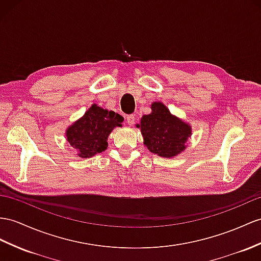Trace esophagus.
<instances>
[{
	"label": "esophagus",
	"mask_w": 261,
	"mask_h": 261,
	"mask_svg": "<svg viewBox=\"0 0 261 261\" xmlns=\"http://www.w3.org/2000/svg\"><path fill=\"white\" fill-rule=\"evenodd\" d=\"M126 123L128 125L134 124L135 123V116L133 115V114H132V115H127L126 116Z\"/></svg>",
	"instance_id": "obj_1"
}]
</instances>
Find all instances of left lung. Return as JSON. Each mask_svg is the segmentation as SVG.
I'll list each match as a JSON object with an SVG mask.
<instances>
[{
	"instance_id": "8db88e82",
	"label": "left lung",
	"mask_w": 261,
	"mask_h": 261,
	"mask_svg": "<svg viewBox=\"0 0 261 261\" xmlns=\"http://www.w3.org/2000/svg\"><path fill=\"white\" fill-rule=\"evenodd\" d=\"M150 109V114L143 115L141 123L136 124L141 129L144 145L152 154L164 158L181 154L192 136V126L173 115L162 101L151 103Z\"/></svg>"
}]
</instances>
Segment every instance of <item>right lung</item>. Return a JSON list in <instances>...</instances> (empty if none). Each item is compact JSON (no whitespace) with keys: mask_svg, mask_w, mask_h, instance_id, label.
<instances>
[{"mask_svg":"<svg viewBox=\"0 0 261 261\" xmlns=\"http://www.w3.org/2000/svg\"><path fill=\"white\" fill-rule=\"evenodd\" d=\"M123 117L97 104H93L84 115L69 125L65 137L81 158H90L107 148V139L115 127H122Z\"/></svg>","mask_w":261,"mask_h":261,"instance_id":"add662e5","label":"right lung"}]
</instances>
